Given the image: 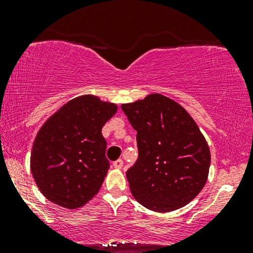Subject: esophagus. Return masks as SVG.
Wrapping results in <instances>:
<instances>
[{"label":"esophagus","mask_w":253,"mask_h":253,"mask_svg":"<svg viewBox=\"0 0 253 253\" xmlns=\"http://www.w3.org/2000/svg\"><path fill=\"white\" fill-rule=\"evenodd\" d=\"M124 165V162L121 161V159H118V161H115L114 163H113V167L115 168V169H121Z\"/></svg>","instance_id":"esophagus-1"}]
</instances>
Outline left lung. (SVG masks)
<instances>
[{"label": "left lung", "mask_w": 253, "mask_h": 253, "mask_svg": "<svg viewBox=\"0 0 253 253\" xmlns=\"http://www.w3.org/2000/svg\"><path fill=\"white\" fill-rule=\"evenodd\" d=\"M121 108L136 130L139 156L126 172L133 197L159 213L184 207L210 172L211 151L199 126L181 104L161 94Z\"/></svg>", "instance_id": "obj_1"}]
</instances>
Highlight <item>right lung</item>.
I'll return each instance as SVG.
<instances>
[{"instance_id": "obj_1", "label": "right lung", "mask_w": 253, "mask_h": 253, "mask_svg": "<svg viewBox=\"0 0 253 253\" xmlns=\"http://www.w3.org/2000/svg\"><path fill=\"white\" fill-rule=\"evenodd\" d=\"M117 110L115 103L82 95L45 121L32 147L31 171L46 199L76 210L98 193L109 169L101 130Z\"/></svg>"}]
</instances>
